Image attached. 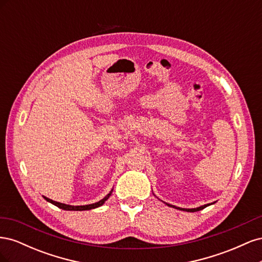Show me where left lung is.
Returning <instances> with one entry per match:
<instances>
[{
    "instance_id": "obj_1",
    "label": "left lung",
    "mask_w": 262,
    "mask_h": 262,
    "mask_svg": "<svg viewBox=\"0 0 262 262\" xmlns=\"http://www.w3.org/2000/svg\"><path fill=\"white\" fill-rule=\"evenodd\" d=\"M215 203V202H214ZM168 205V207H172V208H175V209H178V210H182V211H187V212H196V211H200V210H202V209H204V208H207V207H209V205H211V204H213V203H209V204H204V205H201V207H199V208H195V209H181V208H177V207H175V205H171V204H168V203H166Z\"/></svg>"
}]
</instances>
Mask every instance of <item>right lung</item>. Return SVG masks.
I'll return each instance as SVG.
<instances>
[{
    "mask_svg": "<svg viewBox=\"0 0 262 262\" xmlns=\"http://www.w3.org/2000/svg\"><path fill=\"white\" fill-rule=\"evenodd\" d=\"M112 192H113V190L104 198V199H101L100 201H98L96 203L86 204V205H70V204H64V203H60V202H57V201H53V200L49 199V198H47V196H43V198H45L47 201L54 204L55 207H58V208H60L62 210H67V211H85V210H92V209H96V208L100 207V205H102L108 200V198L112 195Z\"/></svg>",
    "mask_w": 262,
    "mask_h": 262,
    "instance_id": "obj_1",
    "label": "right lung"
}]
</instances>
